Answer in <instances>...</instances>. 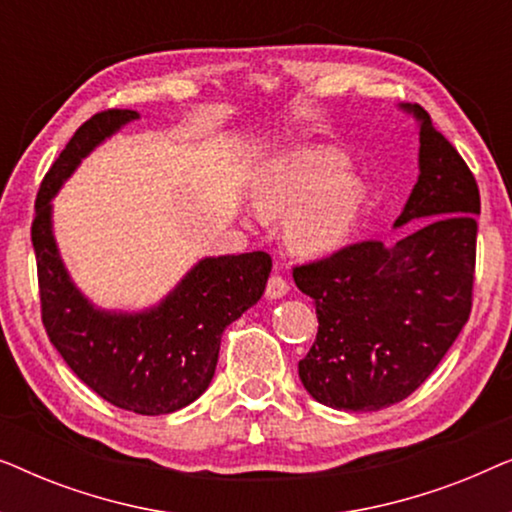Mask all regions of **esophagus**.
Returning <instances> with one entry per match:
<instances>
[{
    "label": "esophagus",
    "mask_w": 512,
    "mask_h": 512,
    "mask_svg": "<svg viewBox=\"0 0 512 512\" xmlns=\"http://www.w3.org/2000/svg\"><path fill=\"white\" fill-rule=\"evenodd\" d=\"M286 291H289V284H286V279L279 277V275H272L268 279V286H265V298H268V300L284 298Z\"/></svg>",
    "instance_id": "obj_1"
}]
</instances>
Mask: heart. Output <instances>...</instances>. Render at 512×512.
<instances>
[{
    "mask_svg": "<svg viewBox=\"0 0 512 512\" xmlns=\"http://www.w3.org/2000/svg\"><path fill=\"white\" fill-rule=\"evenodd\" d=\"M340 151L310 146L265 160L249 179L251 205L261 216H284V240L300 256L345 247L361 221L366 186L347 177Z\"/></svg>",
    "mask_w": 512,
    "mask_h": 512,
    "instance_id": "1",
    "label": "heart"
}]
</instances>
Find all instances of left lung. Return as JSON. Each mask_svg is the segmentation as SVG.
I'll use <instances>...</instances> for the list:
<instances>
[{
	"label": "left lung",
	"instance_id": "1",
	"mask_svg": "<svg viewBox=\"0 0 512 512\" xmlns=\"http://www.w3.org/2000/svg\"><path fill=\"white\" fill-rule=\"evenodd\" d=\"M419 177L394 228L398 242H356L293 268L319 331L298 363L314 401L373 412L408 398L457 340L473 305L480 191L457 149L419 104Z\"/></svg>",
	"mask_w": 512,
	"mask_h": 512
}]
</instances>
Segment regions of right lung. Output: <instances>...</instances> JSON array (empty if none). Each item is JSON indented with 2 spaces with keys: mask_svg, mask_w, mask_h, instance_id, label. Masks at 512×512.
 Listing matches in <instances>:
<instances>
[{
  "mask_svg": "<svg viewBox=\"0 0 512 512\" xmlns=\"http://www.w3.org/2000/svg\"><path fill=\"white\" fill-rule=\"evenodd\" d=\"M137 118L132 109H109L74 132L41 181L32 247L41 321L74 375L116 408L170 415L209 387L221 335L261 300L272 258L265 251L202 258L158 305L142 312L100 310L76 289L55 244L51 200L95 146Z\"/></svg>",
  "mask_w": 512,
  "mask_h": 512,
  "instance_id": "obj_1",
  "label": "right lung"
}]
</instances>
